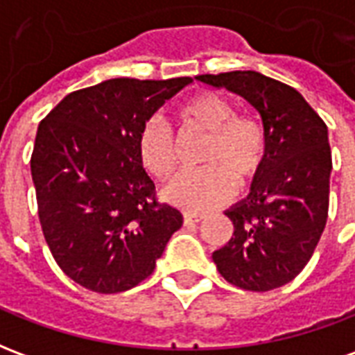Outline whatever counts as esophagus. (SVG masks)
Listing matches in <instances>:
<instances>
[{
  "mask_svg": "<svg viewBox=\"0 0 355 355\" xmlns=\"http://www.w3.org/2000/svg\"><path fill=\"white\" fill-rule=\"evenodd\" d=\"M203 220V215H198V213H184V224L190 226V224H196Z\"/></svg>",
  "mask_w": 355,
  "mask_h": 355,
  "instance_id": "obj_1",
  "label": "esophagus"
}]
</instances>
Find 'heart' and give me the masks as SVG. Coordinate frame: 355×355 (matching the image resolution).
<instances>
[{
	"instance_id": "heart-1",
	"label": "heart",
	"mask_w": 355,
	"mask_h": 355,
	"mask_svg": "<svg viewBox=\"0 0 355 355\" xmlns=\"http://www.w3.org/2000/svg\"><path fill=\"white\" fill-rule=\"evenodd\" d=\"M178 121L188 131L205 132L201 152L203 169L180 173L163 188L171 205L188 213L218 207L230 200L234 182L239 188L261 175L268 155L266 129L259 117L236 114L223 94L203 91L178 108ZM140 163L155 178H167L177 165L175 139L159 117L146 119L137 139Z\"/></svg>"
}]
</instances>
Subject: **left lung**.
Returning <instances> with one entry per match:
<instances>
[{
    "label": "left lung",
    "instance_id": "1",
    "mask_svg": "<svg viewBox=\"0 0 355 355\" xmlns=\"http://www.w3.org/2000/svg\"><path fill=\"white\" fill-rule=\"evenodd\" d=\"M198 80L251 102L268 137L266 163L247 200L226 211L234 236L213 261L239 289H277L302 272L327 223L333 169L327 125L297 89L253 70Z\"/></svg>",
    "mask_w": 355,
    "mask_h": 355
}]
</instances>
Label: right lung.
<instances>
[{
    "label": "right lung",
    "mask_w": 355,
    "mask_h": 355,
    "mask_svg": "<svg viewBox=\"0 0 355 355\" xmlns=\"http://www.w3.org/2000/svg\"><path fill=\"white\" fill-rule=\"evenodd\" d=\"M192 78H116L66 94L35 135L32 180L53 259L81 287L114 295L154 272L180 211L155 198L137 139Z\"/></svg>",
    "instance_id": "add662e5"
}]
</instances>
